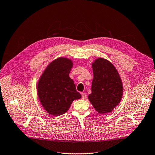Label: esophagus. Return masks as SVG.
Here are the masks:
<instances>
[{
  "mask_svg": "<svg viewBox=\"0 0 155 155\" xmlns=\"http://www.w3.org/2000/svg\"><path fill=\"white\" fill-rule=\"evenodd\" d=\"M81 95H82V99H85L87 97V95L85 94V93H82Z\"/></svg>",
  "mask_w": 155,
  "mask_h": 155,
  "instance_id": "esophagus-1",
  "label": "esophagus"
}]
</instances>
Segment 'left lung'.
<instances>
[{"label":"left lung","mask_w":155,"mask_h":155,"mask_svg":"<svg viewBox=\"0 0 155 155\" xmlns=\"http://www.w3.org/2000/svg\"><path fill=\"white\" fill-rule=\"evenodd\" d=\"M94 79L91 94L88 99L96 111L107 114L112 111L121 101L123 84L114 65L107 60L97 59L92 64Z\"/></svg>","instance_id":"1"}]
</instances>
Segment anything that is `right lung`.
<instances>
[{"label":"right lung","mask_w":155,"mask_h":155,"mask_svg":"<svg viewBox=\"0 0 155 155\" xmlns=\"http://www.w3.org/2000/svg\"><path fill=\"white\" fill-rule=\"evenodd\" d=\"M71 60L59 58L47 66L38 84V95L44 109L52 116L65 114L75 99L81 98L69 76Z\"/></svg>","instance_id":"add662e5"}]
</instances>
